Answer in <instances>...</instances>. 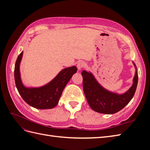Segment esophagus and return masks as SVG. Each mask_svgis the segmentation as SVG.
Here are the masks:
<instances>
[{"label":"esophagus","instance_id":"1","mask_svg":"<svg viewBox=\"0 0 150 150\" xmlns=\"http://www.w3.org/2000/svg\"><path fill=\"white\" fill-rule=\"evenodd\" d=\"M86 66V63L83 61H80L78 63V64H77V67H78V69L79 70H81L82 68Z\"/></svg>","mask_w":150,"mask_h":150}]
</instances>
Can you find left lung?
<instances>
[{
	"label": "left lung",
	"mask_w": 150,
	"mask_h": 150,
	"mask_svg": "<svg viewBox=\"0 0 150 150\" xmlns=\"http://www.w3.org/2000/svg\"><path fill=\"white\" fill-rule=\"evenodd\" d=\"M135 74L133 84L130 88L122 94H117L108 91L99 84L91 72L83 71V90L89 106L94 111L111 115L121 110L134 96L137 89L138 76V71L134 62Z\"/></svg>",
	"instance_id": "obj_1"
}]
</instances>
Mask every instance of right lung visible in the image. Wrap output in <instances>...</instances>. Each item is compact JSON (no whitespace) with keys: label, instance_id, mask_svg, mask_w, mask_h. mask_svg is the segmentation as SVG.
I'll use <instances>...</instances> for the list:
<instances>
[{"label":"right lung","instance_id":"obj_1","mask_svg":"<svg viewBox=\"0 0 150 150\" xmlns=\"http://www.w3.org/2000/svg\"><path fill=\"white\" fill-rule=\"evenodd\" d=\"M23 51L18 56L15 65L14 78L16 88L22 99L30 106L39 110L55 107L59 103L63 90L72 76L78 71L75 66L61 70L52 80L40 87L25 86L21 79L20 64Z\"/></svg>","mask_w":150,"mask_h":150}]
</instances>
